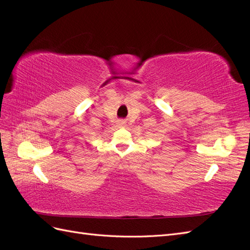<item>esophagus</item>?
<instances>
[{"label":"esophagus","instance_id":"34e87169","mask_svg":"<svg viewBox=\"0 0 250 250\" xmlns=\"http://www.w3.org/2000/svg\"><path fill=\"white\" fill-rule=\"evenodd\" d=\"M125 124H126V122H125L124 120H119V121H118V123H117L118 127H120V128L124 127V126H125Z\"/></svg>","mask_w":250,"mask_h":250}]
</instances>
